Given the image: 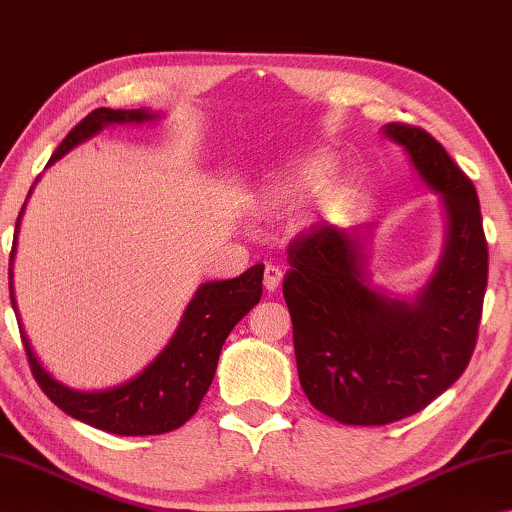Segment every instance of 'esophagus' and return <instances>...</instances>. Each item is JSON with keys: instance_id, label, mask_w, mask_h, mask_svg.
Masks as SVG:
<instances>
[{"instance_id": "esophagus-1", "label": "esophagus", "mask_w": 512, "mask_h": 512, "mask_svg": "<svg viewBox=\"0 0 512 512\" xmlns=\"http://www.w3.org/2000/svg\"><path fill=\"white\" fill-rule=\"evenodd\" d=\"M283 281V272L279 270L276 265H265V279H263V285L267 292H274L276 288H279Z\"/></svg>"}]
</instances>
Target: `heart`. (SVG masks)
<instances>
[{
	"label": "heart",
	"mask_w": 512,
	"mask_h": 512,
	"mask_svg": "<svg viewBox=\"0 0 512 512\" xmlns=\"http://www.w3.org/2000/svg\"><path fill=\"white\" fill-rule=\"evenodd\" d=\"M321 173V170L317 168V166H312V168H308L306 170V179H312V177H317ZM290 197H292V193L290 191H281V193H274L270 200H267V204L270 206H285L290 202Z\"/></svg>",
	"instance_id": "1"
}]
</instances>
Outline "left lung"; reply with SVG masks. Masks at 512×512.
Instances as JSON below:
<instances>
[{
	"label": "left lung",
	"instance_id": "left-lung-1",
	"mask_svg": "<svg viewBox=\"0 0 512 512\" xmlns=\"http://www.w3.org/2000/svg\"><path fill=\"white\" fill-rule=\"evenodd\" d=\"M420 177L443 193L450 236L436 276L414 303L364 283L346 231L310 227L288 245L283 297L301 387L344 425H389L425 409L461 378L479 337L488 240L472 179L432 134L387 123Z\"/></svg>",
	"mask_w": 512,
	"mask_h": 512
}]
</instances>
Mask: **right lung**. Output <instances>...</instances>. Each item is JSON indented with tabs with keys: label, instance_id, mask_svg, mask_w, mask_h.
Here are the masks:
<instances>
[{
	"label": "right lung",
	"instance_id": "add662e5",
	"mask_svg": "<svg viewBox=\"0 0 512 512\" xmlns=\"http://www.w3.org/2000/svg\"><path fill=\"white\" fill-rule=\"evenodd\" d=\"M150 119L152 114L146 110L98 107L69 130L67 137L62 139L56 152L51 155L49 164L78 146L80 141L92 137L103 125L141 123ZM17 227H20V218L15 222V231ZM13 251L15 240L11 261ZM8 279H13V270H8ZM8 288H11L13 310H17L13 281H8ZM261 297L263 265L249 267L245 274L236 276V279L204 283L193 297L191 306L186 308L175 337L170 339V344L146 371L139 373L134 380L121 384V387L92 393L67 389L65 384L56 382L42 369L38 357L31 351L29 339L24 335L20 315L17 312L15 315L33 378L53 405L60 407L71 418L83 420V423L103 429V432L119 436H152L173 432L195 414L213 382L224 339L229 337L231 328L261 301Z\"/></svg>",
	"mask_w": 512,
	"mask_h": 512
}]
</instances>
